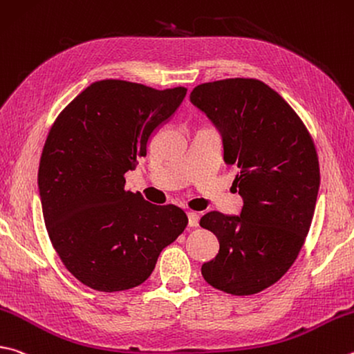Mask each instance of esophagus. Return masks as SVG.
Listing matches in <instances>:
<instances>
[{
  "label": "esophagus",
  "mask_w": 354,
  "mask_h": 354,
  "mask_svg": "<svg viewBox=\"0 0 354 354\" xmlns=\"http://www.w3.org/2000/svg\"><path fill=\"white\" fill-rule=\"evenodd\" d=\"M187 220H189L190 227H196L199 224V215L196 212H187Z\"/></svg>",
  "instance_id": "esophagus-1"
}]
</instances>
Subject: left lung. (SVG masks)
I'll use <instances>...</instances> for the list:
<instances>
[{"mask_svg":"<svg viewBox=\"0 0 354 354\" xmlns=\"http://www.w3.org/2000/svg\"><path fill=\"white\" fill-rule=\"evenodd\" d=\"M190 102L220 131L243 198L240 215L209 212L199 221L220 241L201 274L227 294H257L283 277L304 246L320 184L316 149L299 115L260 80L203 83Z\"/></svg>","mask_w":354,"mask_h":354,"instance_id":"obj_1","label":"left lung"}]
</instances>
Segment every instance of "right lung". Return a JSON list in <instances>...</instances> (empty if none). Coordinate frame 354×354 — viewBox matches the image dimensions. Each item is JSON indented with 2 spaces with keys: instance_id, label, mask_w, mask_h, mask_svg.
<instances>
[{
  "instance_id": "1",
  "label": "right lung",
  "mask_w": 354,
  "mask_h": 354,
  "mask_svg": "<svg viewBox=\"0 0 354 354\" xmlns=\"http://www.w3.org/2000/svg\"><path fill=\"white\" fill-rule=\"evenodd\" d=\"M187 89H153L125 80L94 82L55 119L38 167L44 224L74 277L97 291L136 288L187 226L176 205L125 190L153 134Z\"/></svg>"
}]
</instances>
